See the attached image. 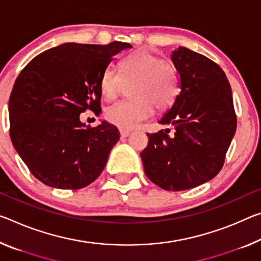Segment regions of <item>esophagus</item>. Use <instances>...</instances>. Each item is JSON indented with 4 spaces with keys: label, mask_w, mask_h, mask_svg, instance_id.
<instances>
[{
    "label": "esophagus",
    "mask_w": 261,
    "mask_h": 261,
    "mask_svg": "<svg viewBox=\"0 0 261 261\" xmlns=\"http://www.w3.org/2000/svg\"><path fill=\"white\" fill-rule=\"evenodd\" d=\"M119 135H121V137H122V138H126L127 136L130 135V132L127 131V130H123V129H121V130H119Z\"/></svg>",
    "instance_id": "34e87169"
}]
</instances>
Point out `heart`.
Segmentation results:
<instances>
[{
    "label": "heart",
    "mask_w": 261,
    "mask_h": 261,
    "mask_svg": "<svg viewBox=\"0 0 261 261\" xmlns=\"http://www.w3.org/2000/svg\"><path fill=\"white\" fill-rule=\"evenodd\" d=\"M121 76L107 68L100 79V90L106 100H114L129 86L130 100L107 107L105 117L119 129H135L156 110L174 105L180 94V79L174 65L146 49H138L119 63Z\"/></svg>",
    "instance_id": "obj_1"
}]
</instances>
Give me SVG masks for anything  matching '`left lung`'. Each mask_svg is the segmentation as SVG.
<instances>
[{
    "label": "left lung",
    "instance_id": "obj_1",
    "mask_svg": "<svg viewBox=\"0 0 261 261\" xmlns=\"http://www.w3.org/2000/svg\"><path fill=\"white\" fill-rule=\"evenodd\" d=\"M180 94L160 124L174 125L147 134L140 153L146 176L165 190H186L216 176L223 167L237 118L223 69L209 58L180 46L172 53Z\"/></svg>",
    "mask_w": 261,
    "mask_h": 261
}]
</instances>
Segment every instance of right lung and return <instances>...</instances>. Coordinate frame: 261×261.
Here are the masks:
<instances>
[{
  "mask_svg": "<svg viewBox=\"0 0 261 261\" xmlns=\"http://www.w3.org/2000/svg\"><path fill=\"white\" fill-rule=\"evenodd\" d=\"M131 45L66 43L35 57L15 81L9 98L10 138L36 179L59 189L95 181L119 139L113 124L90 127L87 109L101 113L100 79L115 55Z\"/></svg>",
  "mask_w": 261,
  "mask_h": 261,
  "instance_id": "right-lung-1",
  "label": "right lung"
}]
</instances>
